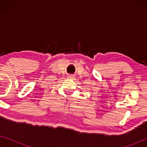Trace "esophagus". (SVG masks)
I'll return each mask as SVG.
<instances>
[{"instance_id": "1", "label": "esophagus", "mask_w": 147, "mask_h": 147, "mask_svg": "<svg viewBox=\"0 0 147 147\" xmlns=\"http://www.w3.org/2000/svg\"><path fill=\"white\" fill-rule=\"evenodd\" d=\"M68 78H69V79H70V80H74V78H75V77H74V76L70 75V76H68Z\"/></svg>"}]
</instances>
